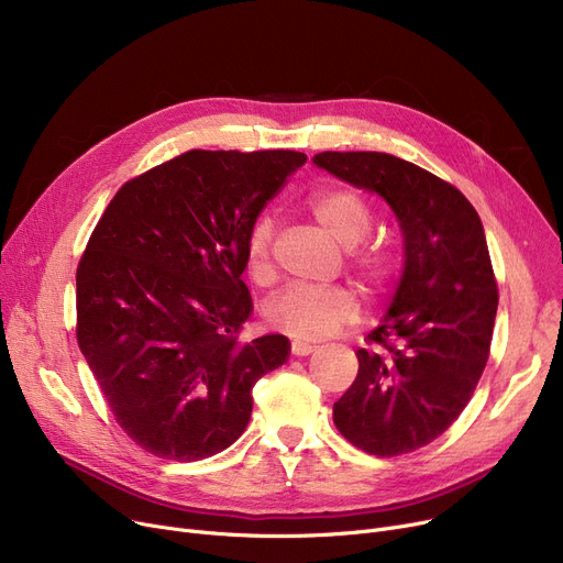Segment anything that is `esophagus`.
Masks as SVG:
<instances>
[{"instance_id": "1", "label": "esophagus", "mask_w": 563, "mask_h": 563, "mask_svg": "<svg viewBox=\"0 0 563 563\" xmlns=\"http://www.w3.org/2000/svg\"><path fill=\"white\" fill-rule=\"evenodd\" d=\"M314 349L317 346L310 344V342H301V340H294L291 342V353H294V356H310Z\"/></svg>"}]
</instances>
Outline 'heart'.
<instances>
[{
  "mask_svg": "<svg viewBox=\"0 0 563 563\" xmlns=\"http://www.w3.org/2000/svg\"><path fill=\"white\" fill-rule=\"evenodd\" d=\"M306 210L331 240L349 249L351 269L361 274L372 289L390 285L397 276L395 255L380 246H358L372 228L369 210L361 196L346 189L314 191L306 200ZM244 260L255 280L262 283L272 276V221L266 217L253 221L244 242ZM356 314V294L342 285H289L264 308L272 329L301 340L327 338Z\"/></svg>",
  "mask_w": 563,
  "mask_h": 563,
  "instance_id": "b5f03b06",
  "label": "heart"
}]
</instances>
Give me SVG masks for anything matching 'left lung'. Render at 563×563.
<instances>
[{
  "label": "left lung",
  "mask_w": 563,
  "mask_h": 563,
  "mask_svg": "<svg viewBox=\"0 0 563 563\" xmlns=\"http://www.w3.org/2000/svg\"><path fill=\"white\" fill-rule=\"evenodd\" d=\"M312 162L386 200L406 253L333 422L367 454L416 452L452 427L488 363L499 297L482 219L454 185L395 155L329 151Z\"/></svg>",
  "instance_id": "1"
}]
</instances>
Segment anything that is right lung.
I'll return each mask as SVG.
<instances>
[{
	"instance_id": "right-lung-1",
	"label": "right lung",
	"mask_w": 563,
	"mask_h": 563,
	"mask_svg": "<svg viewBox=\"0 0 563 563\" xmlns=\"http://www.w3.org/2000/svg\"><path fill=\"white\" fill-rule=\"evenodd\" d=\"M294 151H189L125 183L77 266V342L115 422L145 452L200 461L251 420L285 335L240 342L244 242L306 164Z\"/></svg>"
}]
</instances>
